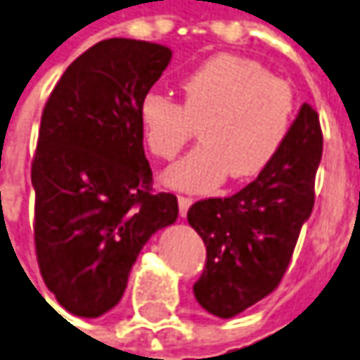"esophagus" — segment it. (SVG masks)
I'll list each match as a JSON object with an SVG mask.
<instances>
[{
  "mask_svg": "<svg viewBox=\"0 0 360 360\" xmlns=\"http://www.w3.org/2000/svg\"><path fill=\"white\" fill-rule=\"evenodd\" d=\"M192 198H188V196H178V208H180V217L184 219L186 214H188V208L192 207Z\"/></svg>",
  "mask_w": 360,
  "mask_h": 360,
  "instance_id": "esophagus-1",
  "label": "esophagus"
}]
</instances>
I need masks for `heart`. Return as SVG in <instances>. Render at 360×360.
I'll return each mask as SVG.
<instances>
[{
  "instance_id": "heart-1",
  "label": "heart",
  "mask_w": 360,
  "mask_h": 360,
  "mask_svg": "<svg viewBox=\"0 0 360 360\" xmlns=\"http://www.w3.org/2000/svg\"><path fill=\"white\" fill-rule=\"evenodd\" d=\"M182 91V105L150 91L137 107L143 141L162 160H172L200 127L202 146L164 172V184L174 190L212 192L229 174L233 180L257 176L292 129L296 99L290 84L255 60L212 56L184 79Z\"/></svg>"
}]
</instances>
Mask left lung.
Here are the masks:
<instances>
[{
    "instance_id": "1",
    "label": "left lung",
    "mask_w": 360,
    "mask_h": 360,
    "mask_svg": "<svg viewBox=\"0 0 360 360\" xmlns=\"http://www.w3.org/2000/svg\"><path fill=\"white\" fill-rule=\"evenodd\" d=\"M320 158L318 113L304 103L276 160L251 184L190 207V226L207 245V267L194 283L207 312L233 318L278 288L312 214Z\"/></svg>"
}]
</instances>
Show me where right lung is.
<instances>
[{
    "instance_id": "add662e5",
    "label": "right lung",
    "mask_w": 360,
    "mask_h": 360,
    "mask_svg": "<svg viewBox=\"0 0 360 360\" xmlns=\"http://www.w3.org/2000/svg\"><path fill=\"white\" fill-rule=\"evenodd\" d=\"M172 60L168 46L109 38L70 64L46 103L32 164L36 255L66 312L115 308L143 245L178 219V200L152 192L137 117Z\"/></svg>"
}]
</instances>
